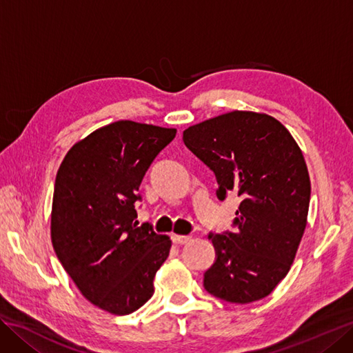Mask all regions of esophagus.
<instances>
[{
  "mask_svg": "<svg viewBox=\"0 0 353 353\" xmlns=\"http://www.w3.org/2000/svg\"><path fill=\"white\" fill-rule=\"evenodd\" d=\"M191 240V236H179V234H172V241L175 244H185Z\"/></svg>",
  "mask_w": 353,
  "mask_h": 353,
  "instance_id": "obj_1",
  "label": "esophagus"
}]
</instances>
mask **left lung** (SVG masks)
<instances>
[{
    "mask_svg": "<svg viewBox=\"0 0 353 353\" xmlns=\"http://www.w3.org/2000/svg\"><path fill=\"white\" fill-rule=\"evenodd\" d=\"M184 144L213 170L219 200L241 197L236 232L210 234L216 258L206 290L230 303L261 301L294 261L306 228L311 181L302 150L272 116L230 112L190 126Z\"/></svg>",
    "mask_w": 353,
    "mask_h": 353,
    "instance_id": "1",
    "label": "left lung"
}]
</instances>
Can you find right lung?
<instances>
[{
	"instance_id": "right-lung-1",
	"label": "right lung",
	"mask_w": 353,
	"mask_h": 353,
	"mask_svg": "<svg viewBox=\"0 0 353 353\" xmlns=\"http://www.w3.org/2000/svg\"><path fill=\"white\" fill-rule=\"evenodd\" d=\"M176 130L117 121L74 144L54 184L51 241L63 268L88 301L128 315L154 293L170 239L138 227L141 181Z\"/></svg>"
}]
</instances>
